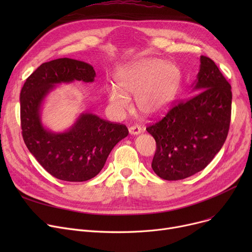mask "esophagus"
Returning <instances> with one entry per match:
<instances>
[{"label":"esophagus","instance_id":"34e87169","mask_svg":"<svg viewBox=\"0 0 252 252\" xmlns=\"http://www.w3.org/2000/svg\"><path fill=\"white\" fill-rule=\"evenodd\" d=\"M128 131H129V135H131V136H137V135H140V134H141L142 129H141V127L138 126H130V127L128 128Z\"/></svg>","mask_w":252,"mask_h":252}]
</instances>
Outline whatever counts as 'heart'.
<instances>
[{"instance_id":"obj_1","label":"heart","mask_w":252,"mask_h":252,"mask_svg":"<svg viewBox=\"0 0 252 252\" xmlns=\"http://www.w3.org/2000/svg\"><path fill=\"white\" fill-rule=\"evenodd\" d=\"M116 86L108 89L110 104L124 113L130 107V96L144 116L164 111L173 102L181 83V71L174 63L147 58L122 67L116 74Z\"/></svg>"}]
</instances>
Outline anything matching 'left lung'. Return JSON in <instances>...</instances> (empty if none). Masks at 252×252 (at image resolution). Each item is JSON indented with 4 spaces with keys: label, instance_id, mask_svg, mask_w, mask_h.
I'll return each mask as SVG.
<instances>
[{
    "label": "left lung",
    "instance_id": "left-lung-1",
    "mask_svg": "<svg viewBox=\"0 0 252 252\" xmlns=\"http://www.w3.org/2000/svg\"><path fill=\"white\" fill-rule=\"evenodd\" d=\"M192 92L197 94L146 128L157 147L151 166L163 180H183L205 168L228 136L231 86L210 58L200 57Z\"/></svg>",
    "mask_w": 252,
    "mask_h": 252
}]
</instances>
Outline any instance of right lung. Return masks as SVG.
Returning a JSON list of instances; mask_svg holds the SVG:
<instances>
[{
    "instance_id": "obj_1",
    "label": "right lung",
    "mask_w": 252,
    "mask_h": 252,
    "mask_svg": "<svg viewBox=\"0 0 252 252\" xmlns=\"http://www.w3.org/2000/svg\"><path fill=\"white\" fill-rule=\"evenodd\" d=\"M96 72L88 63L60 58L43 63L20 93L22 137L26 147L50 175L62 181L85 182L96 177L115 145L128 135L126 126L82 112L63 131L42 122V109L51 92L62 84L93 83Z\"/></svg>"
}]
</instances>
